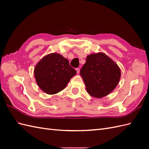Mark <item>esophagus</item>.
Returning <instances> with one entry per match:
<instances>
[{
    "mask_svg": "<svg viewBox=\"0 0 149 149\" xmlns=\"http://www.w3.org/2000/svg\"><path fill=\"white\" fill-rule=\"evenodd\" d=\"M76 72H77V73L79 74V71H80L79 68H77L76 69Z\"/></svg>",
    "mask_w": 149,
    "mask_h": 149,
    "instance_id": "obj_1",
    "label": "esophagus"
}]
</instances>
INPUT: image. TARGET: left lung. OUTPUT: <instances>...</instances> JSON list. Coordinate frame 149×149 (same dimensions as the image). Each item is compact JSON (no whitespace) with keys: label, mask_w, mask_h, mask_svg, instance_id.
<instances>
[{"label":"left lung","mask_w":149,"mask_h":149,"mask_svg":"<svg viewBox=\"0 0 149 149\" xmlns=\"http://www.w3.org/2000/svg\"><path fill=\"white\" fill-rule=\"evenodd\" d=\"M80 74L89 95L101 98L116 88L121 73L118 65L111 58L105 53L99 52L87 56Z\"/></svg>","instance_id":"1"}]
</instances>
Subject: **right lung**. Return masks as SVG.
Wrapping results in <instances>:
<instances>
[{"label": "right lung", "mask_w": 149, "mask_h": 149, "mask_svg": "<svg viewBox=\"0 0 149 149\" xmlns=\"http://www.w3.org/2000/svg\"><path fill=\"white\" fill-rule=\"evenodd\" d=\"M76 71L69 61L60 54L49 53L36 65L34 76L39 88L48 94H55L64 89Z\"/></svg>", "instance_id": "1"}]
</instances>
